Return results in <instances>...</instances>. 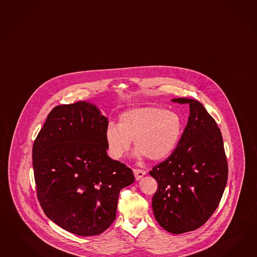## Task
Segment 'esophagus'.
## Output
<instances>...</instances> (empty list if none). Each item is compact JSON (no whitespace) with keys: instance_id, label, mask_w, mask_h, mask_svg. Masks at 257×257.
<instances>
[{"instance_id":"esophagus-1","label":"esophagus","mask_w":257,"mask_h":257,"mask_svg":"<svg viewBox=\"0 0 257 257\" xmlns=\"http://www.w3.org/2000/svg\"><path fill=\"white\" fill-rule=\"evenodd\" d=\"M133 172H134V175H135V177H136V180H137V181H139L140 179H142V178H143V176H145V174H146V171H145V170H143V169H139V168H135V169H133Z\"/></svg>"}]
</instances>
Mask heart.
Returning <instances> with one entry per match:
<instances>
[{
  "label": "heart",
  "mask_w": 257,
  "mask_h": 257,
  "mask_svg": "<svg viewBox=\"0 0 257 257\" xmlns=\"http://www.w3.org/2000/svg\"><path fill=\"white\" fill-rule=\"evenodd\" d=\"M180 115L165 108L144 106L123 112L118 126L109 124L105 131L107 152L112 159H120L134 140L135 154L160 161L170 155L182 135Z\"/></svg>",
  "instance_id": "heart-1"
}]
</instances>
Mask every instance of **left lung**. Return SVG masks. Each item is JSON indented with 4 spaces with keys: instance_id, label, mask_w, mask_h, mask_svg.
<instances>
[{
    "instance_id": "8db88e82",
    "label": "left lung",
    "mask_w": 257,
    "mask_h": 257,
    "mask_svg": "<svg viewBox=\"0 0 257 257\" xmlns=\"http://www.w3.org/2000/svg\"><path fill=\"white\" fill-rule=\"evenodd\" d=\"M189 104L190 116L178 146L150 171L158 188L153 197L156 221L172 234L199 228L213 214L227 182L228 167L222 134L201 103Z\"/></svg>"
}]
</instances>
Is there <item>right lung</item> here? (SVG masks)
Returning a JSON list of instances; mask_svg holds the SVG:
<instances>
[{
  "label": "right lung",
  "mask_w": 257,
  "mask_h": 257,
  "mask_svg": "<svg viewBox=\"0 0 257 257\" xmlns=\"http://www.w3.org/2000/svg\"><path fill=\"white\" fill-rule=\"evenodd\" d=\"M107 118L86 101L49 112L33 146L37 197L45 214L77 236H96L116 218L133 171L107 155Z\"/></svg>",
  "instance_id": "1"
}]
</instances>
